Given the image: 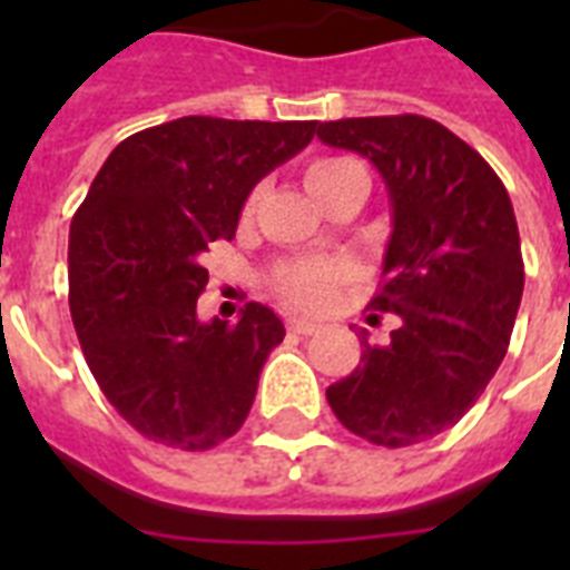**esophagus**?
Returning <instances> with one entry per match:
<instances>
[{"label": "esophagus", "mask_w": 570, "mask_h": 570, "mask_svg": "<svg viewBox=\"0 0 570 570\" xmlns=\"http://www.w3.org/2000/svg\"><path fill=\"white\" fill-rule=\"evenodd\" d=\"M286 328L293 331V334L307 337V334H313V331H320V325H316L313 320H304V316H289V320H286Z\"/></svg>", "instance_id": "1"}]
</instances>
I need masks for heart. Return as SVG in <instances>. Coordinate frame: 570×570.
<instances>
[{
  "label": "heart",
  "instance_id": "heart-1",
  "mask_svg": "<svg viewBox=\"0 0 570 570\" xmlns=\"http://www.w3.org/2000/svg\"><path fill=\"white\" fill-rule=\"evenodd\" d=\"M357 171H364V168L348 156H320L304 168V186L313 195V200L320 204L334 186H340L348 174ZM254 200H257V195H250L248 209L254 206ZM343 281H346V266L337 259H298V263H289L277 272L275 289L284 302L313 311V307H325Z\"/></svg>",
  "mask_w": 570,
  "mask_h": 570
}]
</instances>
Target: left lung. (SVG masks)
I'll list each match as a JSON object with an SVG mask.
<instances>
[{
	"label": "left lung",
	"mask_w": 570,
	"mask_h": 570,
	"mask_svg": "<svg viewBox=\"0 0 570 570\" xmlns=\"http://www.w3.org/2000/svg\"><path fill=\"white\" fill-rule=\"evenodd\" d=\"M316 136L366 156L387 186L393 233L370 311L399 320L387 346L361 340V364L325 396L364 441H429L468 414L509 348L523 293L512 200L473 147L423 115L325 120Z\"/></svg>",
	"instance_id": "left-lung-1"
}]
</instances>
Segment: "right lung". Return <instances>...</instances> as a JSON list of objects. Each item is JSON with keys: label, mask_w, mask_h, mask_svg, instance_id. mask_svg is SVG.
I'll use <instances>...</instances> for the list:
<instances>
[{"label": "right lung", "mask_w": 570, "mask_h": 570, "mask_svg": "<svg viewBox=\"0 0 570 570\" xmlns=\"http://www.w3.org/2000/svg\"><path fill=\"white\" fill-rule=\"evenodd\" d=\"M316 120L189 115L120 141L70 224V316L82 355L138 434L209 450L248 416L284 322L248 302L197 320L204 254L230 242L250 189L311 145Z\"/></svg>", "instance_id": "add662e5"}]
</instances>
